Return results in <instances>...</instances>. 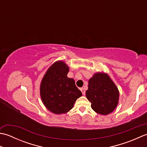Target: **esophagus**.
I'll list each match as a JSON object with an SVG mask.
<instances>
[{
  "instance_id": "1",
  "label": "esophagus",
  "mask_w": 147,
  "mask_h": 147,
  "mask_svg": "<svg viewBox=\"0 0 147 147\" xmlns=\"http://www.w3.org/2000/svg\"><path fill=\"white\" fill-rule=\"evenodd\" d=\"M80 90H81V92H82V94L83 95H85V89H84V88H81Z\"/></svg>"
}]
</instances>
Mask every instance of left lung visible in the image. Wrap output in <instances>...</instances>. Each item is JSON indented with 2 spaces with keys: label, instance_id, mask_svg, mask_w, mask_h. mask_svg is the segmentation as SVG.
<instances>
[{
  "label": "left lung",
  "instance_id": "1",
  "mask_svg": "<svg viewBox=\"0 0 147 147\" xmlns=\"http://www.w3.org/2000/svg\"><path fill=\"white\" fill-rule=\"evenodd\" d=\"M86 98L96 113L107 115L116 107L119 100L118 89L107 74L96 73L88 82Z\"/></svg>",
  "mask_w": 147,
  "mask_h": 147
}]
</instances>
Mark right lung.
Segmentation results:
<instances>
[{
	"mask_svg": "<svg viewBox=\"0 0 147 147\" xmlns=\"http://www.w3.org/2000/svg\"><path fill=\"white\" fill-rule=\"evenodd\" d=\"M68 72L69 67L64 62H56L46 72L42 81L40 96L43 104L54 114L66 113L82 95L74 80L67 78Z\"/></svg>",
	"mask_w": 147,
	"mask_h": 147,
	"instance_id": "right-lung-1",
	"label": "right lung"
}]
</instances>
